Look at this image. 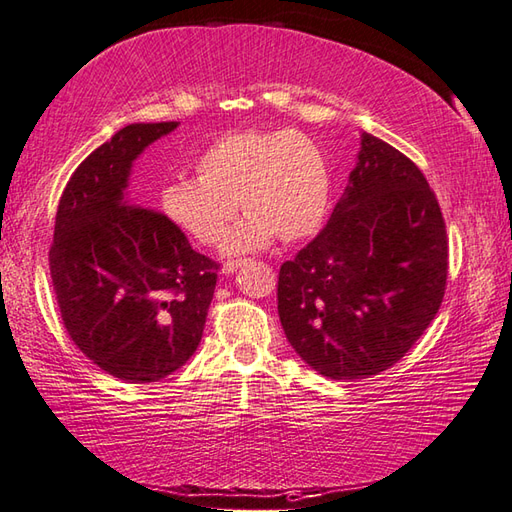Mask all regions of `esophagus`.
<instances>
[{
  "label": "esophagus",
  "instance_id": "34e87169",
  "mask_svg": "<svg viewBox=\"0 0 512 512\" xmlns=\"http://www.w3.org/2000/svg\"><path fill=\"white\" fill-rule=\"evenodd\" d=\"M242 266V259H230V262H226L224 264V268H222V273L224 275H230V273H235V270Z\"/></svg>",
  "mask_w": 512,
  "mask_h": 512
}]
</instances>
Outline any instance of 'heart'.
I'll return each instance as SVG.
<instances>
[{
    "label": "heart",
    "mask_w": 512,
    "mask_h": 512,
    "mask_svg": "<svg viewBox=\"0 0 512 512\" xmlns=\"http://www.w3.org/2000/svg\"><path fill=\"white\" fill-rule=\"evenodd\" d=\"M330 175L319 146L299 130H246L210 144L195 179L164 188L162 206L179 230L204 246L222 244L237 204L248 213L226 239L228 253L297 242L322 224Z\"/></svg>",
    "instance_id": "heart-1"
}]
</instances>
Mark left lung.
<instances>
[{
    "mask_svg": "<svg viewBox=\"0 0 512 512\" xmlns=\"http://www.w3.org/2000/svg\"><path fill=\"white\" fill-rule=\"evenodd\" d=\"M446 224L426 177L362 133L328 224L279 268L286 339L328 379H364L402 359L442 306Z\"/></svg>",
    "mask_w": 512,
    "mask_h": 512,
    "instance_id": "left-lung-1",
    "label": "left lung"
}]
</instances>
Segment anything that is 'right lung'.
<instances>
[{
	"label": "right lung",
	"instance_id": "obj_1",
	"mask_svg": "<svg viewBox=\"0 0 512 512\" xmlns=\"http://www.w3.org/2000/svg\"><path fill=\"white\" fill-rule=\"evenodd\" d=\"M179 122L128 124L95 148L59 199L48 262L70 339L108 375L159 382L202 342L217 264L155 208L128 199L135 159Z\"/></svg>",
	"mask_w": 512,
	"mask_h": 512
}]
</instances>
